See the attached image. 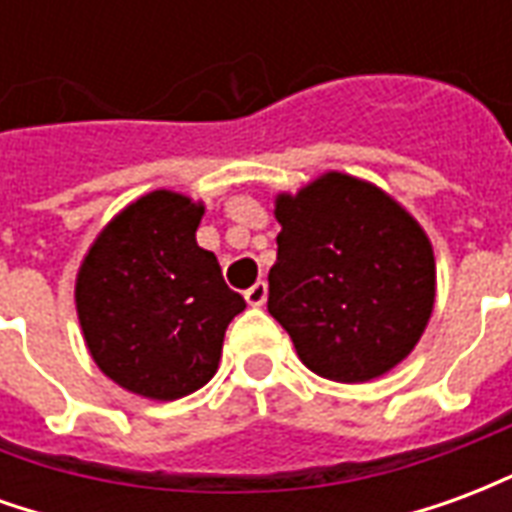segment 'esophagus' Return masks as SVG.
I'll use <instances>...</instances> for the list:
<instances>
[{"label":"esophagus","mask_w":512,"mask_h":512,"mask_svg":"<svg viewBox=\"0 0 512 512\" xmlns=\"http://www.w3.org/2000/svg\"><path fill=\"white\" fill-rule=\"evenodd\" d=\"M244 299H246V304H249V307H263V304H266V299H268V285H266V282H255V285H252V288L244 293Z\"/></svg>","instance_id":"esophagus-1"}]
</instances>
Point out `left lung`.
<instances>
[{
  "instance_id": "obj_1",
  "label": "left lung",
  "mask_w": 512,
  "mask_h": 512,
  "mask_svg": "<svg viewBox=\"0 0 512 512\" xmlns=\"http://www.w3.org/2000/svg\"><path fill=\"white\" fill-rule=\"evenodd\" d=\"M282 224L268 312L312 373L362 384L400 365L428 326L436 257L428 233L370 180L323 172L274 200Z\"/></svg>"
}]
</instances>
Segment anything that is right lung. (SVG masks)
I'll use <instances>...</instances> for the list:
<instances>
[{
	"instance_id": "right-lung-1",
	"label": "right lung",
	"mask_w": 512,
	"mask_h": 512,
	"mask_svg": "<svg viewBox=\"0 0 512 512\" xmlns=\"http://www.w3.org/2000/svg\"><path fill=\"white\" fill-rule=\"evenodd\" d=\"M205 205L156 189L115 213L76 274L84 345L106 378L147 400H178L213 378L246 301L197 244Z\"/></svg>"
}]
</instances>
